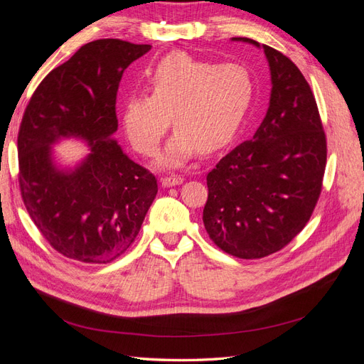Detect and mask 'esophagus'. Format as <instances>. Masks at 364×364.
<instances>
[{
    "mask_svg": "<svg viewBox=\"0 0 364 364\" xmlns=\"http://www.w3.org/2000/svg\"><path fill=\"white\" fill-rule=\"evenodd\" d=\"M161 183H162V186L181 185V183H183V178H182V176H178V174H171V176H167V178H162Z\"/></svg>",
    "mask_w": 364,
    "mask_h": 364,
    "instance_id": "34e87169",
    "label": "esophagus"
}]
</instances>
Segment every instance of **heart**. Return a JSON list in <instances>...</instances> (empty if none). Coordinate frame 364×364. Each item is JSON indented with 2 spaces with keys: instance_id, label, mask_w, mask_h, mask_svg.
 <instances>
[{
  "instance_id": "heart-1",
  "label": "heart",
  "mask_w": 364,
  "mask_h": 364,
  "mask_svg": "<svg viewBox=\"0 0 364 364\" xmlns=\"http://www.w3.org/2000/svg\"><path fill=\"white\" fill-rule=\"evenodd\" d=\"M147 94L126 98L121 114L132 147L155 156L171 124L176 127L159 158L181 167L197 150L213 153L234 138L255 98V82L241 63H214L171 53L146 71Z\"/></svg>"
}]
</instances>
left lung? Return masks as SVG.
<instances>
[{"label":"left lung","instance_id":"left-lung-1","mask_svg":"<svg viewBox=\"0 0 364 364\" xmlns=\"http://www.w3.org/2000/svg\"><path fill=\"white\" fill-rule=\"evenodd\" d=\"M232 41L264 50L272 77L270 103L253 138L208 173L203 225L220 249L253 259L287 246L310 220L322 190L326 138L299 68L264 43Z\"/></svg>","mask_w":364,"mask_h":364}]
</instances>
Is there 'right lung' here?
<instances>
[{
	"label": "right lung",
	"mask_w": 364,
	"mask_h": 364,
	"mask_svg": "<svg viewBox=\"0 0 364 364\" xmlns=\"http://www.w3.org/2000/svg\"><path fill=\"white\" fill-rule=\"evenodd\" d=\"M150 48L92 41L54 68L30 98L18 134L21 196L33 223L63 257L114 261L134 243L155 200L156 178L114 138L121 77ZM70 137L85 141L88 155L68 169L57 165L52 146Z\"/></svg>",
	"instance_id": "right-lung-1"
}]
</instances>
